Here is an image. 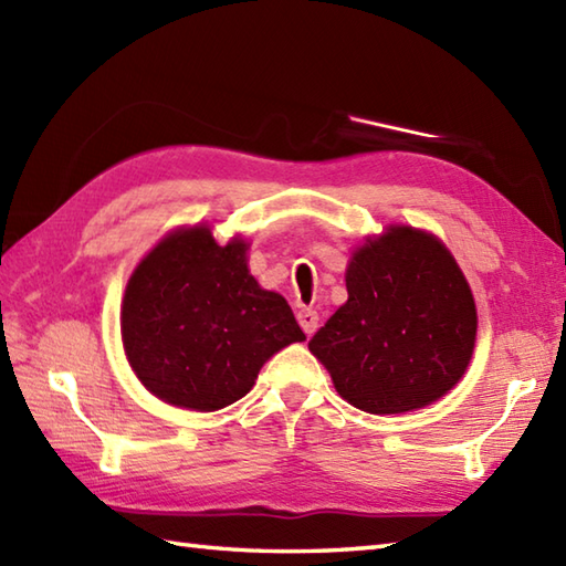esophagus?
<instances>
[{"mask_svg":"<svg viewBox=\"0 0 566 566\" xmlns=\"http://www.w3.org/2000/svg\"><path fill=\"white\" fill-rule=\"evenodd\" d=\"M296 318H298V326L304 328V333H306V335L314 333V331H316V326H318V314H316L314 308H298Z\"/></svg>","mask_w":566,"mask_h":566,"instance_id":"esophagus-1","label":"esophagus"}]
</instances>
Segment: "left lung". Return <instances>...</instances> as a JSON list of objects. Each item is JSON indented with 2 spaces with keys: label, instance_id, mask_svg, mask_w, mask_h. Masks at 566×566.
<instances>
[{
  "label": "left lung",
  "instance_id": "8db88e82",
  "mask_svg": "<svg viewBox=\"0 0 566 566\" xmlns=\"http://www.w3.org/2000/svg\"><path fill=\"white\" fill-rule=\"evenodd\" d=\"M347 302L308 340L345 401L403 413L448 394L472 359L476 308L450 250L394 226L359 248Z\"/></svg>",
  "mask_w": 566,
  "mask_h": 566
}]
</instances>
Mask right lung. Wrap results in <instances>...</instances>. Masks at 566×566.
<instances>
[{"mask_svg": "<svg viewBox=\"0 0 566 566\" xmlns=\"http://www.w3.org/2000/svg\"><path fill=\"white\" fill-rule=\"evenodd\" d=\"M245 250L197 226L167 235L128 280L124 350L158 399L219 411L243 399L274 353L306 340L284 296L248 272Z\"/></svg>", "mask_w": 566, "mask_h": 566, "instance_id": "add662e5", "label": "right lung"}]
</instances>
